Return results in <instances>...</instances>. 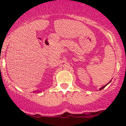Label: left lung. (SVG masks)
<instances>
[{
  "instance_id": "obj_1",
  "label": "left lung",
  "mask_w": 126,
  "mask_h": 126,
  "mask_svg": "<svg viewBox=\"0 0 126 126\" xmlns=\"http://www.w3.org/2000/svg\"><path fill=\"white\" fill-rule=\"evenodd\" d=\"M110 82H111V80H110V82H109V83H107V84H106V85H104V87H101V88H100V89H99V90H102V89H103V88H105V87H106V86H107V85H108V84H109V83H110Z\"/></svg>"
}]
</instances>
